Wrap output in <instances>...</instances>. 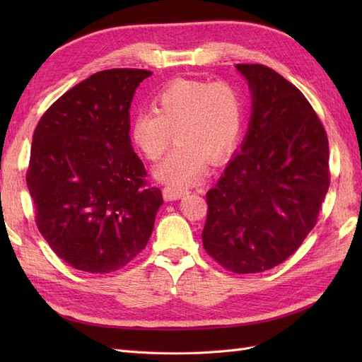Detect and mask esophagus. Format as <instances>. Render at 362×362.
<instances>
[{
    "label": "esophagus",
    "mask_w": 362,
    "mask_h": 362,
    "mask_svg": "<svg viewBox=\"0 0 362 362\" xmlns=\"http://www.w3.org/2000/svg\"><path fill=\"white\" fill-rule=\"evenodd\" d=\"M189 191L187 188H175V187H166L163 188V197L165 201H177V199H182L187 196Z\"/></svg>",
    "instance_id": "1"
}]
</instances>
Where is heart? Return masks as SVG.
Here are the masks:
<instances>
[{"label":"heart","mask_w":362,"mask_h":362,"mask_svg":"<svg viewBox=\"0 0 362 362\" xmlns=\"http://www.w3.org/2000/svg\"><path fill=\"white\" fill-rule=\"evenodd\" d=\"M243 124L244 99L233 83L180 79L160 91L153 110L136 115L132 136L146 158L158 161L175 132L179 144L156 169V177L183 188L204 179L210 157L222 160L235 149Z\"/></svg>","instance_id":"b5f03b06"}]
</instances>
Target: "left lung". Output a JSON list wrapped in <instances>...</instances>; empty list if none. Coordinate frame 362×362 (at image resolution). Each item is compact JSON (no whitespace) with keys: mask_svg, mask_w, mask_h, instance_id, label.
Segmentation results:
<instances>
[{"mask_svg":"<svg viewBox=\"0 0 362 362\" xmlns=\"http://www.w3.org/2000/svg\"><path fill=\"white\" fill-rule=\"evenodd\" d=\"M252 95L240 152L206 193L202 243L235 274L264 272L316 226L329 187L328 138L308 99L272 68L238 64Z\"/></svg>","mask_w":362,"mask_h":362,"instance_id":"obj_1","label":"left lung"}]
</instances>
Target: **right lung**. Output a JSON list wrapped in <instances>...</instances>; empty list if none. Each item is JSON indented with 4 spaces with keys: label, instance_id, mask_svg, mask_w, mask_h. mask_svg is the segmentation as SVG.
Segmentation results:
<instances>
[{
    "label": "right lung",
    "instance_id": "right-lung-1",
    "mask_svg": "<svg viewBox=\"0 0 362 362\" xmlns=\"http://www.w3.org/2000/svg\"><path fill=\"white\" fill-rule=\"evenodd\" d=\"M152 73L113 68L60 96L34 130L26 173L35 224L78 271L109 274L148 244L161 191L130 144V103Z\"/></svg>",
    "mask_w": 362,
    "mask_h": 362
}]
</instances>
